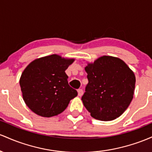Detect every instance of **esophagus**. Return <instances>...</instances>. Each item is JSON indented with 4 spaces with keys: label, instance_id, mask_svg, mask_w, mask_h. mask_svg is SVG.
<instances>
[{
    "label": "esophagus",
    "instance_id": "esophagus-1",
    "mask_svg": "<svg viewBox=\"0 0 152 152\" xmlns=\"http://www.w3.org/2000/svg\"><path fill=\"white\" fill-rule=\"evenodd\" d=\"M77 92H78V95H79V96H82V95H83V90L79 89L77 90Z\"/></svg>",
    "mask_w": 152,
    "mask_h": 152
}]
</instances>
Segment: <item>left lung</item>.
I'll use <instances>...</instances> for the list:
<instances>
[{
  "label": "left lung",
  "instance_id": "left-lung-1",
  "mask_svg": "<svg viewBox=\"0 0 152 152\" xmlns=\"http://www.w3.org/2000/svg\"><path fill=\"white\" fill-rule=\"evenodd\" d=\"M88 83L82 97L84 106L95 119L104 121L119 117L134 98L136 77L124 61L103 56L85 68Z\"/></svg>",
  "mask_w": 152,
  "mask_h": 152
}]
</instances>
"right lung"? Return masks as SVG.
I'll return each instance as SVG.
<instances>
[{
  "mask_svg": "<svg viewBox=\"0 0 152 152\" xmlns=\"http://www.w3.org/2000/svg\"><path fill=\"white\" fill-rule=\"evenodd\" d=\"M74 61L52 54L35 59L25 68L19 83L23 100L34 113L47 118L57 115L77 95L65 73Z\"/></svg>",
  "mask_w": 152,
  "mask_h": 152,
  "instance_id": "1",
  "label": "right lung"
}]
</instances>
